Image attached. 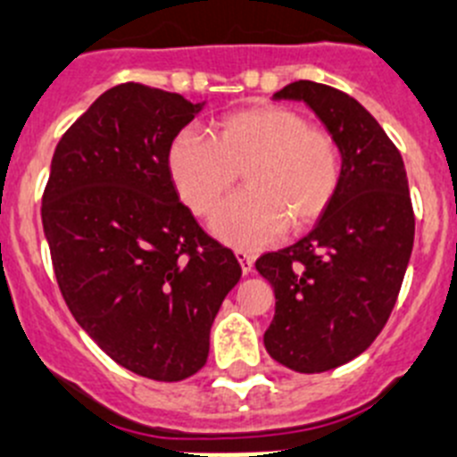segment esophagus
Here are the masks:
<instances>
[{"label":"esophagus","instance_id":"34e87169","mask_svg":"<svg viewBox=\"0 0 457 457\" xmlns=\"http://www.w3.org/2000/svg\"><path fill=\"white\" fill-rule=\"evenodd\" d=\"M236 258H237V262H240V267H242V274H249V271L253 270V261H256V258H253V253H246V251L237 249Z\"/></svg>","mask_w":457,"mask_h":457}]
</instances>
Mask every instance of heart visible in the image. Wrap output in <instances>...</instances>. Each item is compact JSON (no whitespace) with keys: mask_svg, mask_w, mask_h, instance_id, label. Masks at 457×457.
Masks as SVG:
<instances>
[{"mask_svg":"<svg viewBox=\"0 0 457 457\" xmlns=\"http://www.w3.org/2000/svg\"><path fill=\"white\" fill-rule=\"evenodd\" d=\"M167 170L181 201L208 215L237 171L246 191L227 200L211 231L237 249H258L292 228L320 220L340 187V146L324 129L283 106H251L217 120L211 136L187 129L167 152Z\"/></svg>","mask_w":457,"mask_h":457,"instance_id":"b5f03b06","label":"heart"}]
</instances>
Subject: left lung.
Instances as JSON below:
<instances>
[{"instance_id":"1","label":"left lung","mask_w":457,"mask_h":457,"mask_svg":"<svg viewBox=\"0 0 457 457\" xmlns=\"http://www.w3.org/2000/svg\"><path fill=\"white\" fill-rule=\"evenodd\" d=\"M274 99L303 102L342 156L340 187L315 228L256 261L276 296L267 353L321 374L362 353L390 317L412 253V201L399 149L362 104L315 81L290 83Z\"/></svg>"}]
</instances>
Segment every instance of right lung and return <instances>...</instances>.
<instances>
[{"mask_svg": "<svg viewBox=\"0 0 457 457\" xmlns=\"http://www.w3.org/2000/svg\"><path fill=\"white\" fill-rule=\"evenodd\" d=\"M206 102L142 83L106 90L58 142L43 228L67 308L117 365L174 383L206 365L211 326L240 280L167 170Z\"/></svg>", "mask_w": 457, "mask_h": 457, "instance_id": "1", "label": "right lung"}]
</instances>
